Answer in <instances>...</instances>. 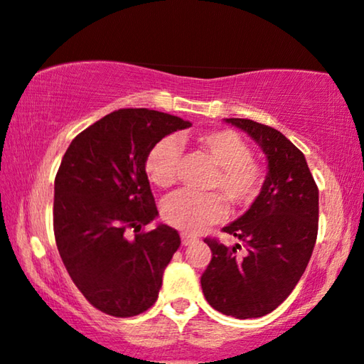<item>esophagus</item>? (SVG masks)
<instances>
[{
  "instance_id": "1",
  "label": "esophagus",
  "mask_w": 364,
  "mask_h": 364,
  "mask_svg": "<svg viewBox=\"0 0 364 364\" xmlns=\"http://www.w3.org/2000/svg\"><path fill=\"white\" fill-rule=\"evenodd\" d=\"M181 243H183V246H190L193 243H196V238H195V236L185 235V232H183V235H181Z\"/></svg>"
}]
</instances>
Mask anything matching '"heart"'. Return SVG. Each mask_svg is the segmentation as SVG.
<instances>
[{
	"label": "heart",
	"mask_w": 364,
	"mask_h": 364,
	"mask_svg": "<svg viewBox=\"0 0 364 364\" xmlns=\"http://www.w3.org/2000/svg\"><path fill=\"white\" fill-rule=\"evenodd\" d=\"M196 146L218 166L213 188L235 206H250L261 193L264 181L263 168L253 161L251 148L238 133L231 129H215L196 138ZM179 146L174 138H163L149 149L146 174L158 188H169L176 181ZM225 215V203L218 195L174 193L163 205V218L169 226L196 235L203 228Z\"/></svg>",
	"instance_id": "b5f03b06"
}]
</instances>
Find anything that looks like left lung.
<instances>
[{
	"label": "left lung",
	"mask_w": 364,
	"mask_h": 364,
	"mask_svg": "<svg viewBox=\"0 0 364 364\" xmlns=\"http://www.w3.org/2000/svg\"><path fill=\"white\" fill-rule=\"evenodd\" d=\"M245 132L268 163L263 188L248 211L223 228L246 248L245 256L206 238L211 261L201 276L206 301L216 311L240 319L264 316L298 284L318 235V186L306 158L271 126L226 118Z\"/></svg>",
	"instance_id": "1"
}]
</instances>
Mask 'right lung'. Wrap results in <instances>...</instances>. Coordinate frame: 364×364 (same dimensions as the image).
I'll return each mask as SVG.
<instances>
[{
	"label": "right lung",
	"mask_w": 364,
	"mask_h": 364,
	"mask_svg": "<svg viewBox=\"0 0 364 364\" xmlns=\"http://www.w3.org/2000/svg\"><path fill=\"white\" fill-rule=\"evenodd\" d=\"M190 126L154 109H118L77 134L61 159L56 246L73 283L100 311L129 318L156 301L181 240L163 223L139 232L158 218L144 163L154 144Z\"/></svg>",
	"instance_id": "obj_1"
}]
</instances>
